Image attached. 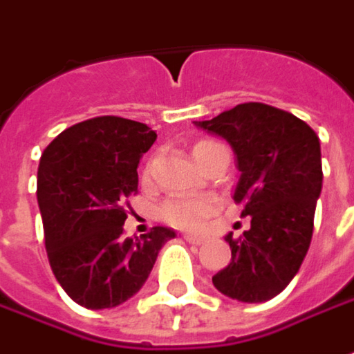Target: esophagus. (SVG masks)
<instances>
[{
  "mask_svg": "<svg viewBox=\"0 0 354 354\" xmlns=\"http://www.w3.org/2000/svg\"><path fill=\"white\" fill-rule=\"evenodd\" d=\"M184 239L192 243V245H201V243H205V237L203 235H198V233H184Z\"/></svg>",
  "mask_w": 354,
  "mask_h": 354,
  "instance_id": "1",
  "label": "esophagus"
}]
</instances>
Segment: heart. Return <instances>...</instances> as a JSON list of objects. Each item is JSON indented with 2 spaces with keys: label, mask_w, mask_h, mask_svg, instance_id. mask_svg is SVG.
Returning a JSON list of instances; mask_svg holds the SVG:
<instances>
[{
  "label": "heart",
  "mask_w": 354,
  "mask_h": 354,
  "mask_svg": "<svg viewBox=\"0 0 354 354\" xmlns=\"http://www.w3.org/2000/svg\"><path fill=\"white\" fill-rule=\"evenodd\" d=\"M221 147L219 142L214 140H200L194 145L192 154L194 160L200 158L201 154L207 153L209 149ZM153 170V162L147 165L145 176H149ZM215 212V201L209 198H192V196H174L170 200H166L160 207V217L170 225L180 227V229H196L200 227L209 215Z\"/></svg>",
  "instance_id": "heart-1"
}]
</instances>
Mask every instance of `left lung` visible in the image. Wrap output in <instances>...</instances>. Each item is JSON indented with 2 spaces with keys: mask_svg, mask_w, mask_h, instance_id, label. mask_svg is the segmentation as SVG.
I'll return each mask as SVG.
<instances>
[{
  "mask_svg": "<svg viewBox=\"0 0 354 354\" xmlns=\"http://www.w3.org/2000/svg\"><path fill=\"white\" fill-rule=\"evenodd\" d=\"M194 125L231 145L241 172L233 200L250 217L243 237L225 235L231 262L214 286L237 301H268L298 274L310 249L323 184L319 137L296 115L254 102Z\"/></svg>",
  "mask_w": 354,
  "mask_h": 354,
  "instance_id": "1",
  "label": "left lung"
}]
</instances>
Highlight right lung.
Returning a JSON list of instances; mask_svg holds the SVG:
<instances>
[{
    "label": "right lung",
    "instance_id": "add662e5",
    "mask_svg": "<svg viewBox=\"0 0 354 354\" xmlns=\"http://www.w3.org/2000/svg\"><path fill=\"white\" fill-rule=\"evenodd\" d=\"M156 140L145 123L95 117L62 131L41 156L37 200L44 247L58 284L88 310L117 308L139 292L158 250L176 237L153 227L123 235L125 201L139 188L137 166Z\"/></svg>",
    "mask_w": 354,
    "mask_h": 354
}]
</instances>
